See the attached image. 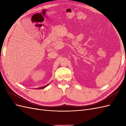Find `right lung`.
Listing matches in <instances>:
<instances>
[{"mask_svg":"<svg viewBox=\"0 0 126 126\" xmlns=\"http://www.w3.org/2000/svg\"><path fill=\"white\" fill-rule=\"evenodd\" d=\"M48 84V85H49ZM48 85H46V86H43V87H39V88H36L37 89H44V88H46V87Z\"/></svg>","mask_w":126,"mask_h":126,"instance_id":"1","label":"right lung"}]
</instances>
